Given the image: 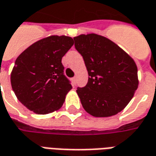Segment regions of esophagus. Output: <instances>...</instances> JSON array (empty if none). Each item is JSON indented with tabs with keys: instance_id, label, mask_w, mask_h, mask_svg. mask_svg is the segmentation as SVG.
Returning <instances> with one entry per match:
<instances>
[{
	"instance_id": "34e87169",
	"label": "esophagus",
	"mask_w": 156,
	"mask_h": 156,
	"mask_svg": "<svg viewBox=\"0 0 156 156\" xmlns=\"http://www.w3.org/2000/svg\"><path fill=\"white\" fill-rule=\"evenodd\" d=\"M72 83H73V86L76 85V78H72Z\"/></svg>"
}]
</instances>
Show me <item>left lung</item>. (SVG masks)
<instances>
[{
    "label": "left lung",
    "mask_w": 156,
    "mask_h": 156,
    "mask_svg": "<svg viewBox=\"0 0 156 156\" xmlns=\"http://www.w3.org/2000/svg\"><path fill=\"white\" fill-rule=\"evenodd\" d=\"M89 80L77 93L83 109L96 117L122 112L138 89V68L130 55L107 38L95 34L74 37Z\"/></svg>",
    "instance_id": "left-lung-1"
}]
</instances>
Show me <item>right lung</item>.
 <instances>
[{"instance_id": "1", "label": "right lung", "mask_w": 156, "mask_h": 156, "mask_svg": "<svg viewBox=\"0 0 156 156\" xmlns=\"http://www.w3.org/2000/svg\"><path fill=\"white\" fill-rule=\"evenodd\" d=\"M71 37L51 35L22 52L11 73V84L17 100L36 114L44 115L62 106L72 89L64 75L62 58L73 45Z\"/></svg>"}]
</instances>
